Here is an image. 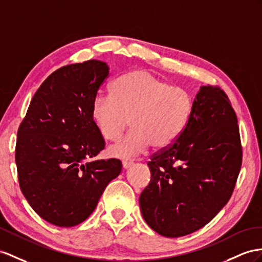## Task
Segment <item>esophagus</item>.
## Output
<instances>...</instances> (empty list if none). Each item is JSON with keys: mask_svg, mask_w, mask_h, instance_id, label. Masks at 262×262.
Returning a JSON list of instances; mask_svg holds the SVG:
<instances>
[{"mask_svg": "<svg viewBox=\"0 0 262 262\" xmlns=\"http://www.w3.org/2000/svg\"><path fill=\"white\" fill-rule=\"evenodd\" d=\"M133 165H134L133 160H128V159L123 160V168H124L125 170H126V169H129Z\"/></svg>", "mask_w": 262, "mask_h": 262, "instance_id": "34e87169", "label": "esophagus"}]
</instances>
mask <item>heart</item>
<instances>
[{
    "instance_id": "obj_1",
    "label": "heart",
    "mask_w": 262,
    "mask_h": 262,
    "mask_svg": "<svg viewBox=\"0 0 262 262\" xmlns=\"http://www.w3.org/2000/svg\"><path fill=\"white\" fill-rule=\"evenodd\" d=\"M190 110V96L182 87L135 70L114 82L111 95L94 98L91 115L100 135L111 142L122 136L130 122L132 132L107 149L112 157L127 159L151 145L156 149L170 146L184 130Z\"/></svg>"
}]
</instances>
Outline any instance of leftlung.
<instances>
[{"instance_id":"obj_1","label":"left lung","mask_w":262,"mask_h":262,"mask_svg":"<svg viewBox=\"0 0 262 262\" xmlns=\"http://www.w3.org/2000/svg\"><path fill=\"white\" fill-rule=\"evenodd\" d=\"M237 124L225 92L200 86L182 134L147 164L151 178L139 206L154 231L169 238L186 236L225 207L243 160Z\"/></svg>"}]
</instances>
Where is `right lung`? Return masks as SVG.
<instances>
[{"label":"right lung","mask_w":262,"mask_h":262,"mask_svg":"<svg viewBox=\"0 0 262 262\" xmlns=\"http://www.w3.org/2000/svg\"><path fill=\"white\" fill-rule=\"evenodd\" d=\"M108 74L96 59L61 67L39 86L19 125V187L38 216L57 227L89 218L122 171L118 159L91 160L105 147L91 110Z\"/></svg>","instance_id":"right-lung-1"}]
</instances>
